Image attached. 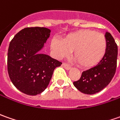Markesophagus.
<instances>
[{
    "label": "esophagus",
    "mask_w": 120,
    "mask_h": 120,
    "mask_svg": "<svg viewBox=\"0 0 120 120\" xmlns=\"http://www.w3.org/2000/svg\"><path fill=\"white\" fill-rule=\"evenodd\" d=\"M62 66L64 67L65 69H66V70H70V68H71V66L68 64H66V63H63L62 64Z\"/></svg>",
    "instance_id": "34e87169"
}]
</instances>
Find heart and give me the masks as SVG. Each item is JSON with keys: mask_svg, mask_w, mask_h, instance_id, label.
I'll return each instance as SVG.
<instances>
[{"mask_svg": "<svg viewBox=\"0 0 120 120\" xmlns=\"http://www.w3.org/2000/svg\"><path fill=\"white\" fill-rule=\"evenodd\" d=\"M108 46L105 36L101 32L84 29L73 32L63 40L52 38L50 48L58 58L68 57L71 51L76 62L83 68H92L97 65L105 56Z\"/></svg>", "mask_w": 120, "mask_h": 120, "instance_id": "b5f03b06", "label": "heart"}]
</instances>
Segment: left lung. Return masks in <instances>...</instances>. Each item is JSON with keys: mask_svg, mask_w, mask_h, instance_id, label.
<instances>
[{"mask_svg": "<svg viewBox=\"0 0 120 120\" xmlns=\"http://www.w3.org/2000/svg\"><path fill=\"white\" fill-rule=\"evenodd\" d=\"M108 42L105 56L98 64L84 71L80 78L73 82L79 91L86 94H94L105 88L112 80L117 67L118 46L109 32L105 33Z\"/></svg>", "mask_w": 120, "mask_h": 120, "instance_id": "obj_1", "label": "left lung"}]
</instances>
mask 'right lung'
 <instances>
[{"instance_id": "add662e5", "label": "right lung", "mask_w": 120, "mask_h": 120, "mask_svg": "<svg viewBox=\"0 0 120 120\" xmlns=\"http://www.w3.org/2000/svg\"><path fill=\"white\" fill-rule=\"evenodd\" d=\"M50 34L44 27H27L11 41L7 69L11 82L27 95L36 96L47 88L54 70L62 62L46 54H40Z\"/></svg>"}]
</instances>
